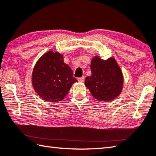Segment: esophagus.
Returning a JSON list of instances; mask_svg holds the SVG:
<instances>
[{"label": "esophagus", "instance_id": "esophagus-1", "mask_svg": "<svg viewBox=\"0 0 156 156\" xmlns=\"http://www.w3.org/2000/svg\"><path fill=\"white\" fill-rule=\"evenodd\" d=\"M84 79H85V78H84V76H83V77L78 78V82H84Z\"/></svg>", "mask_w": 156, "mask_h": 156}]
</instances>
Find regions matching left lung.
<instances>
[{
    "label": "left lung",
    "instance_id": "1",
    "mask_svg": "<svg viewBox=\"0 0 156 156\" xmlns=\"http://www.w3.org/2000/svg\"><path fill=\"white\" fill-rule=\"evenodd\" d=\"M91 76L85 78L84 84L92 95L99 101H110L120 94L123 77L114 58L107 60L95 56L90 62Z\"/></svg>",
    "mask_w": 156,
    "mask_h": 156
}]
</instances>
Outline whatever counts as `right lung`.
Returning <instances> with one entry per match:
<instances>
[{
	"label": "right lung",
	"instance_id": "add662e5",
	"mask_svg": "<svg viewBox=\"0 0 156 156\" xmlns=\"http://www.w3.org/2000/svg\"><path fill=\"white\" fill-rule=\"evenodd\" d=\"M76 82L72 69L64 63L63 56L58 52L45 53L33 71L34 89L39 97L50 102L63 100Z\"/></svg>",
	"mask_w": 156,
	"mask_h": 156
}]
</instances>
